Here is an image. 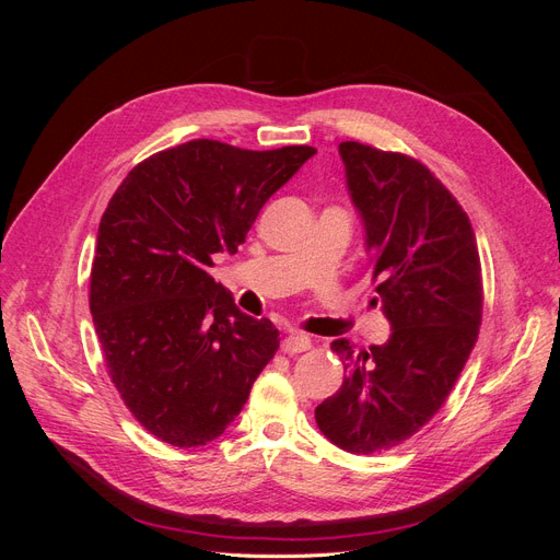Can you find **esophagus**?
Returning a JSON list of instances; mask_svg holds the SVG:
<instances>
[{"mask_svg": "<svg viewBox=\"0 0 560 560\" xmlns=\"http://www.w3.org/2000/svg\"><path fill=\"white\" fill-rule=\"evenodd\" d=\"M311 346H313V338L308 334H303V331H290L282 341V350L290 352V354L306 352V350H311Z\"/></svg>", "mask_w": 560, "mask_h": 560, "instance_id": "esophagus-1", "label": "esophagus"}]
</instances>
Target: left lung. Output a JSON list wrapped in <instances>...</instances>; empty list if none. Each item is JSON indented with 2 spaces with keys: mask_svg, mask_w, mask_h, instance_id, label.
I'll return each instance as SVG.
<instances>
[{
  "mask_svg": "<svg viewBox=\"0 0 560 560\" xmlns=\"http://www.w3.org/2000/svg\"><path fill=\"white\" fill-rule=\"evenodd\" d=\"M338 154L393 334L360 358L346 338L331 343L348 374L315 420L338 448L371 455L413 436L446 401L479 336L481 261L467 212L425 165L360 142Z\"/></svg>",
  "mask_w": 560,
  "mask_h": 560,
  "instance_id": "8db88e82",
  "label": "left lung"
}]
</instances>
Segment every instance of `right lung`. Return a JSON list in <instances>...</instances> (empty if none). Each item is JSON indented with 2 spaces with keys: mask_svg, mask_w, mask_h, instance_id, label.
Returning <instances> with one entry per match:
<instances>
[{
  "mask_svg": "<svg viewBox=\"0 0 560 560\" xmlns=\"http://www.w3.org/2000/svg\"><path fill=\"white\" fill-rule=\"evenodd\" d=\"M313 154L306 144L249 151L191 140L135 165L112 196L91 315L118 395L161 442H212L273 360V322L241 313L208 270L214 254L238 252L264 202Z\"/></svg>",
  "mask_w": 560,
  "mask_h": 560,
  "instance_id": "1",
  "label": "right lung"
}]
</instances>
